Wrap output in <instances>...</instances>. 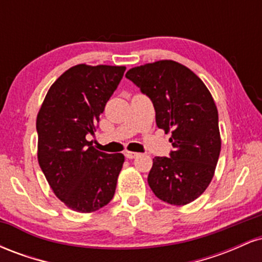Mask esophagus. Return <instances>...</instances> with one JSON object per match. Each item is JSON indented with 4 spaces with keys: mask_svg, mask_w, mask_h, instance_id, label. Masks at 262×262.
<instances>
[{
    "mask_svg": "<svg viewBox=\"0 0 262 262\" xmlns=\"http://www.w3.org/2000/svg\"><path fill=\"white\" fill-rule=\"evenodd\" d=\"M124 156L127 159H134L138 156V152H133V151H124Z\"/></svg>",
    "mask_w": 262,
    "mask_h": 262,
    "instance_id": "esophagus-1",
    "label": "esophagus"
}]
</instances>
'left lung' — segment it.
Masks as SVG:
<instances>
[{
    "label": "left lung",
    "mask_w": 262,
    "mask_h": 262,
    "mask_svg": "<svg viewBox=\"0 0 262 262\" xmlns=\"http://www.w3.org/2000/svg\"><path fill=\"white\" fill-rule=\"evenodd\" d=\"M125 77L151 100L156 125L171 132L170 158L156 156L148 183L159 200L183 206L206 191L214 175L221 134L218 111L203 81L172 60L130 69Z\"/></svg>",
    "instance_id": "1"
}]
</instances>
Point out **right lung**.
Listing matches in <instances>:
<instances>
[{"instance_id":"add662e5","label":"right lung","mask_w":262,"mask_h":262,"mask_svg":"<svg viewBox=\"0 0 262 262\" xmlns=\"http://www.w3.org/2000/svg\"><path fill=\"white\" fill-rule=\"evenodd\" d=\"M125 66L80 64L66 70L45 96L37 117L38 161L45 179L70 209L90 213L111 202L124 155L96 150L101 113Z\"/></svg>"}]
</instances>
